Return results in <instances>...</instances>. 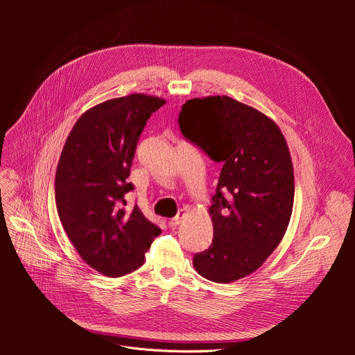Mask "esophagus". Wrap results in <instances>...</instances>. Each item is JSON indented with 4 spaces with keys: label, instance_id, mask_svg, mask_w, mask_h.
<instances>
[{
    "label": "esophagus",
    "instance_id": "34e87169",
    "mask_svg": "<svg viewBox=\"0 0 355 355\" xmlns=\"http://www.w3.org/2000/svg\"><path fill=\"white\" fill-rule=\"evenodd\" d=\"M185 211L184 209H181V211H178V214H177V216H174L173 219H170L168 220V225H170V227H175V226H178L180 223H181V220L185 218Z\"/></svg>",
    "mask_w": 355,
    "mask_h": 355
}]
</instances>
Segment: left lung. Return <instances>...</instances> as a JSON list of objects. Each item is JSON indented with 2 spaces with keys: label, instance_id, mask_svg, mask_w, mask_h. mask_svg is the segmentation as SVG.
Returning a JSON list of instances; mask_svg holds the SVG:
<instances>
[{
  "label": "left lung",
  "instance_id": "obj_1",
  "mask_svg": "<svg viewBox=\"0 0 355 355\" xmlns=\"http://www.w3.org/2000/svg\"><path fill=\"white\" fill-rule=\"evenodd\" d=\"M182 135L222 171L209 215L214 240L193 256L204 278L229 284L259 270L281 243L293 207V167L278 125L227 95L188 99Z\"/></svg>",
  "mask_w": 355,
  "mask_h": 355
}]
</instances>
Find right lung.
<instances>
[{
	"instance_id": "1",
	"label": "right lung",
	"mask_w": 355,
	"mask_h": 355,
	"mask_svg": "<svg viewBox=\"0 0 355 355\" xmlns=\"http://www.w3.org/2000/svg\"><path fill=\"white\" fill-rule=\"evenodd\" d=\"M166 101L146 94L108 99L74 123L56 170V208L71 244L95 271L118 278L137 270L162 233L136 205L125 211L132 160L147 119Z\"/></svg>"
}]
</instances>
